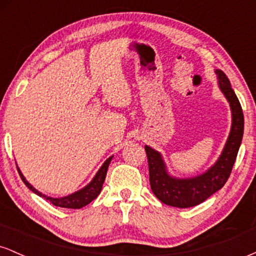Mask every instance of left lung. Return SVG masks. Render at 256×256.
<instances>
[{"instance_id": "left-lung-1", "label": "left lung", "mask_w": 256, "mask_h": 256, "mask_svg": "<svg viewBox=\"0 0 256 256\" xmlns=\"http://www.w3.org/2000/svg\"><path fill=\"white\" fill-rule=\"evenodd\" d=\"M219 78V86L230 102L232 110V126L224 150L212 168L204 174L189 179H176L167 174L161 155L150 146H146L149 167V182L152 192L162 204L178 208L198 206L206 201L214 192L224 186L230 177L232 167L236 161L243 130L244 118L240 104L232 90L230 80L220 70L216 71Z\"/></svg>"}]
</instances>
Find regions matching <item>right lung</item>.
Returning <instances> with one entry per match:
<instances>
[{"mask_svg": "<svg viewBox=\"0 0 256 256\" xmlns=\"http://www.w3.org/2000/svg\"><path fill=\"white\" fill-rule=\"evenodd\" d=\"M110 160H112V158L106 160L104 166L100 168V171L98 172V174L95 176V178L92 179V182H91L89 185H86L84 189L79 190V192L72 194V195L66 196V198H49V196H46V195H43V194H40L38 190L34 189V188L32 186V185L28 183V180H26L24 176H22V172H20V170L18 168V167L16 168H18V172H19V174H20V178H22V180L24 182L26 186H28L30 190H32L34 194H37L38 196L48 200L52 204L56 206V207L79 210V208L89 204L90 202L94 201V200L98 198V194L101 192L102 185H104V182L106 179V174H107V170H108V166H110Z\"/></svg>", "mask_w": 256, "mask_h": 256, "instance_id": "obj_1", "label": "right lung"}]
</instances>
